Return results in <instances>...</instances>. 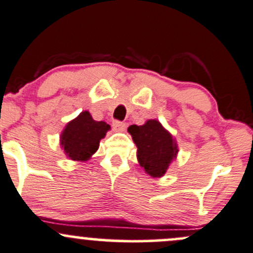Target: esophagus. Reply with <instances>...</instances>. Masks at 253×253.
Segmentation results:
<instances>
[{"label": "esophagus", "mask_w": 253, "mask_h": 253, "mask_svg": "<svg viewBox=\"0 0 253 253\" xmlns=\"http://www.w3.org/2000/svg\"><path fill=\"white\" fill-rule=\"evenodd\" d=\"M113 128L116 132H124L126 129V124L121 121H114L113 122Z\"/></svg>", "instance_id": "34e87169"}]
</instances>
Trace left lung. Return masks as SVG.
<instances>
[{"label": "left lung", "mask_w": 253, "mask_h": 253, "mask_svg": "<svg viewBox=\"0 0 253 253\" xmlns=\"http://www.w3.org/2000/svg\"><path fill=\"white\" fill-rule=\"evenodd\" d=\"M128 133L137 145V159L145 173L153 178H160L177 158L178 145L158 120H148L142 126L131 125Z\"/></svg>", "instance_id": "obj_1"}]
</instances>
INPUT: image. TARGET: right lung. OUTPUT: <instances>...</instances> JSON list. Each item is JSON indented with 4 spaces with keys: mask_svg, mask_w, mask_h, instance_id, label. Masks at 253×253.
<instances>
[{
    "mask_svg": "<svg viewBox=\"0 0 253 253\" xmlns=\"http://www.w3.org/2000/svg\"><path fill=\"white\" fill-rule=\"evenodd\" d=\"M110 131L104 121H95L88 111L66 124L60 134V147L66 158L74 161H87L99 148L100 139Z\"/></svg>",
    "mask_w": 253,
    "mask_h": 253,
    "instance_id": "obj_1",
    "label": "right lung"
}]
</instances>
